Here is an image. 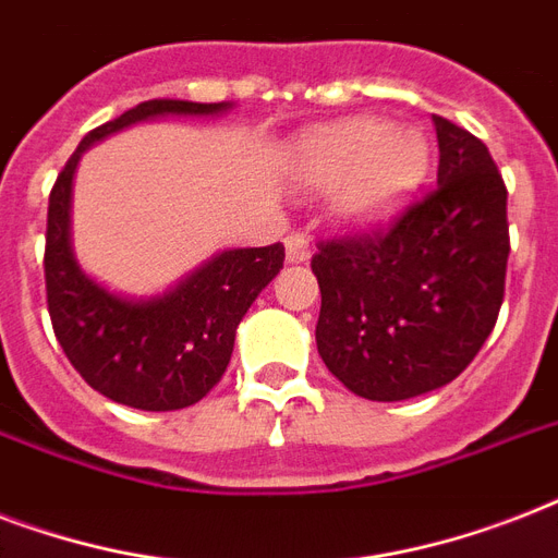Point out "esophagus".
<instances>
[{
	"label": "esophagus",
	"instance_id": "34e87169",
	"mask_svg": "<svg viewBox=\"0 0 558 558\" xmlns=\"http://www.w3.org/2000/svg\"><path fill=\"white\" fill-rule=\"evenodd\" d=\"M310 254H313L310 236H306L304 231H292V234L287 236V260L304 263V260H310Z\"/></svg>",
	"mask_w": 558,
	"mask_h": 558
}]
</instances>
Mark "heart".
<instances>
[{"label": "heart", "mask_w": 558, "mask_h": 558, "mask_svg": "<svg viewBox=\"0 0 558 558\" xmlns=\"http://www.w3.org/2000/svg\"><path fill=\"white\" fill-rule=\"evenodd\" d=\"M423 135L376 118L322 126L298 144L295 179L304 191H335L341 222L371 228L393 217L425 173Z\"/></svg>", "instance_id": "b5f03b06"}]
</instances>
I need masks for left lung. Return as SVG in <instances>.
I'll return each mask as SVG.
<instances>
[{
    "mask_svg": "<svg viewBox=\"0 0 558 558\" xmlns=\"http://www.w3.org/2000/svg\"><path fill=\"white\" fill-rule=\"evenodd\" d=\"M437 185L388 226L322 240L315 341L344 388L399 402L449 385L489 339L510 257L507 185L481 138L434 116Z\"/></svg>",
    "mask_w": 558,
    "mask_h": 558,
    "instance_id": "left-lung-1",
    "label": "left lung"
}]
</instances>
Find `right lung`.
Segmentation results:
<instances>
[{
  "label": "right lung",
  "instance_id": "right-lung-1",
  "mask_svg": "<svg viewBox=\"0 0 558 558\" xmlns=\"http://www.w3.org/2000/svg\"><path fill=\"white\" fill-rule=\"evenodd\" d=\"M228 104L144 100L116 121L95 126L60 170L48 196L46 301L65 359L89 388L138 411H179L199 402L228 367L236 324L254 298L283 269V245L217 254L173 292L126 301L74 263L69 245V199L81 153L130 124L159 116H214Z\"/></svg>",
  "mask_w": 558,
  "mask_h": 558
}]
</instances>
